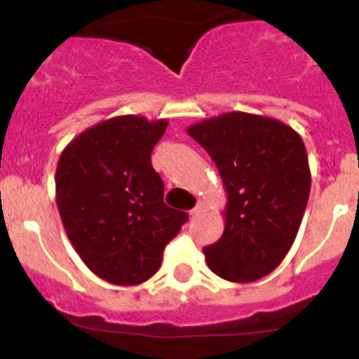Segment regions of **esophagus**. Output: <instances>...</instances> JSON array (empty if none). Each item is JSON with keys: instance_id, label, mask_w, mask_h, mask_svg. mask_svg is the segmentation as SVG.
<instances>
[{"instance_id": "34e87169", "label": "esophagus", "mask_w": 359, "mask_h": 359, "mask_svg": "<svg viewBox=\"0 0 359 359\" xmlns=\"http://www.w3.org/2000/svg\"><path fill=\"white\" fill-rule=\"evenodd\" d=\"M207 208H208L207 203H205V201H198V205H196V207L192 208V212H190V214H192L196 217V215H201L203 212H207Z\"/></svg>"}]
</instances>
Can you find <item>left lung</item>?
Returning <instances> with one entry per match:
<instances>
[{
	"mask_svg": "<svg viewBox=\"0 0 359 359\" xmlns=\"http://www.w3.org/2000/svg\"><path fill=\"white\" fill-rule=\"evenodd\" d=\"M210 154L226 190L224 231L203 248L208 268L230 282L271 273L297 239L311 190L302 138L269 116L231 111L187 129Z\"/></svg>",
	"mask_w": 359,
	"mask_h": 359,
	"instance_id": "1",
	"label": "left lung"
}]
</instances>
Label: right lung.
Wrapping results in <instances>:
<instances>
[{
	"instance_id": "add662e5",
	"label": "right lung",
	"mask_w": 359,
	"mask_h": 359,
	"mask_svg": "<svg viewBox=\"0 0 359 359\" xmlns=\"http://www.w3.org/2000/svg\"><path fill=\"white\" fill-rule=\"evenodd\" d=\"M169 120L120 115L95 123L61 152L55 201L69 243L88 268L115 286L156 273L185 212L163 203L151 152Z\"/></svg>"
}]
</instances>
